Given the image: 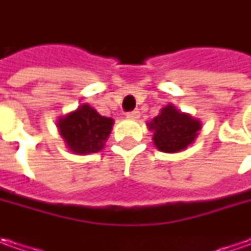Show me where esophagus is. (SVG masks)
Returning <instances> with one entry per match:
<instances>
[{
  "label": "esophagus",
  "instance_id": "obj_1",
  "mask_svg": "<svg viewBox=\"0 0 251 251\" xmlns=\"http://www.w3.org/2000/svg\"><path fill=\"white\" fill-rule=\"evenodd\" d=\"M126 117H127V119H130V120H135V119H138V117H140V111L138 110L128 111V113L126 114Z\"/></svg>",
  "mask_w": 251,
  "mask_h": 251
}]
</instances>
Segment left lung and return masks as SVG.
Wrapping results in <instances>:
<instances>
[{"label":"left lung","instance_id":"8db88e82","mask_svg":"<svg viewBox=\"0 0 251 251\" xmlns=\"http://www.w3.org/2000/svg\"><path fill=\"white\" fill-rule=\"evenodd\" d=\"M148 128L153 131L155 147L162 152L173 153L186 150L196 140L198 131L201 130V123L168 104L148 123Z\"/></svg>","mask_w":251,"mask_h":251}]
</instances>
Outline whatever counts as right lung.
Masks as SVG:
<instances>
[{"label":"right lung","instance_id":"add662e5","mask_svg":"<svg viewBox=\"0 0 251 251\" xmlns=\"http://www.w3.org/2000/svg\"><path fill=\"white\" fill-rule=\"evenodd\" d=\"M113 119L100 116L89 104L78 109L58 120V130L67 147L74 153H96L103 148L110 135Z\"/></svg>","mask_w":251,"mask_h":251}]
</instances>
